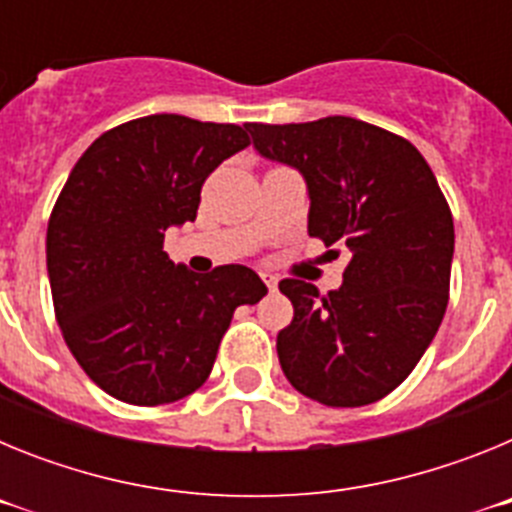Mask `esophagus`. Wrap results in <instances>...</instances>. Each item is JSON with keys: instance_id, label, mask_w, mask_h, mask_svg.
<instances>
[{"instance_id": "obj_1", "label": "esophagus", "mask_w": 512, "mask_h": 512, "mask_svg": "<svg viewBox=\"0 0 512 512\" xmlns=\"http://www.w3.org/2000/svg\"><path fill=\"white\" fill-rule=\"evenodd\" d=\"M261 279H264V284H266V287L271 289V292H274V289H277V282H279V279L274 277V274H269V271H261Z\"/></svg>"}]
</instances>
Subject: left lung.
Masks as SVG:
<instances>
[{
    "instance_id": "obj_1",
    "label": "left lung",
    "mask_w": 512,
    "mask_h": 512,
    "mask_svg": "<svg viewBox=\"0 0 512 512\" xmlns=\"http://www.w3.org/2000/svg\"><path fill=\"white\" fill-rule=\"evenodd\" d=\"M246 130L261 156L305 176L307 233L348 251L328 295L279 282L295 307L277 336L284 377L328 408L382 400L413 372L449 305L454 217L431 166L410 140L354 117Z\"/></svg>"
}]
</instances>
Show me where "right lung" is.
<instances>
[{
    "label": "right lung",
    "mask_w": 512,
    "mask_h": 512,
    "mask_svg": "<svg viewBox=\"0 0 512 512\" xmlns=\"http://www.w3.org/2000/svg\"><path fill=\"white\" fill-rule=\"evenodd\" d=\"M248 143L241 125L148 115L99 135L71 169L48 220V279L63 341L107 395L153 408L200 390L235 307L266 295L248 266L200 277L164 251L207 176Z\"/></svg>",
    "instance_id": "add662e5"
}]
</instances>
